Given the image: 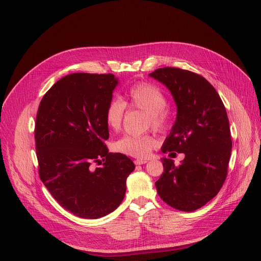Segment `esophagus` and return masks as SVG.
Here are the masks:
<instances>
[{
  "instance_id": "34e87169",
  "label": "esophagus",
  "mask_w": 261,
  "mask_h": 261,
  "mask_svg": "<svg viewBox=\"0 0 261 261\" xmlns=\"http://www.w3.org/2000/svg\"><path fill=\"white\" fill-rule=\"evenodd\" d=\"M147 162H148L147 160L139 159V160H135V161H134V164H135V165H143V164H146Z\"/></svg>"
}]
</instances>
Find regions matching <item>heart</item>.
Segmentation results:
<instances>
[{
    "label": "heart",
    "mask_w": 261,
    "mask_h": 261,
    "mask_svg": "<svg viewBox=\"0 0 261 261\" xmlns=\"http://www.w3.org/2000/svg\"><path fill=\"white\" fill-rule=\"evenodd\" d=\"M126 106L130 109L147 112V126L158 132H166L171 127V113L168 110L167 98L163 91L149 82H139L131 86L123 102L118 98L110 100L106 109V121L109 128L118 132L126 114ZM158 145L150 134L125 135L114 143V150L133 158H147Z\"/></svg>",
    "instance_id": "obj_1"
}]
</instances>
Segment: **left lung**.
<instances>
[{"label": "left lung", "instance_id": "obj_1", "mask_svg": "<svg viewBox=\"0 0 261 261\" xmlns=\"http://www.w3.org/2000/svg\"><path fill=\"white\" fill-rule=\"evenodd\" d=\"M149 76L168 88L177 109L162 151L185 154L179 166L171 159H162L164 172L155 182L158 194L175 210L194 212L216 197L226 179L231 152L226 110L201 75L162 67Z\"/></svg>", "mask_w": 261, "mask_h": 261}]
</instances>
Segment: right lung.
Returning a JSON list of instances; mask_svg holds the SVG:
<instances>
[{
  "mask_svg": "<svg viewBox=\"0 0 261 261\" xmlns=\"http://www.w3.org/2000/svg\"><path fill=\"white\" fill-rule=\"evenodd\" d=\"M118 85L113 74L74 73L43 96L35 127L41 181L63 208L97 219L115 211L126 194L133 162L109 152L106 109Z\"/></svg>",
  "mask_w": 261,
  "mask_h": 261,
  "instance_id": "1",
  "label": "right lung"
}]
</instances>
